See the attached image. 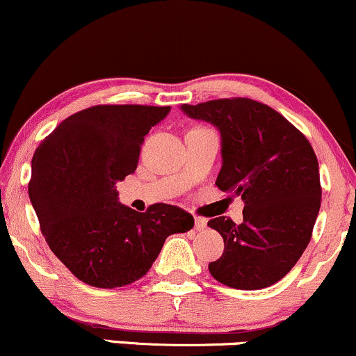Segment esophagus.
<instances>
[{
	"mask_svg": "<svg viewBox=\"0 0 356 356\" xmlns=\"http://www.w3.org/2000/svg\"><path fill=\"white\" fill-rule=\"evenodd\" d=\"M207 223H208V221L202 218V216H195V229H196V232H203V229L207 228Z\"/></svg>",
	"mask_w": 356,
	"mask_h": 356,
	"instance_id": "obj_1",
	"label": "esophagus"
}]
</instances>
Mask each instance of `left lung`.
<instances>
[{"mask_svg":"<svg viewBox=\"0 0 356 356\" xmlns=\"http://www.w3.org/2000/svg\"><path fill=\"white\" fill-rule=\"evenodd\" d=\"M181 111L218 129L216 186L245 203L240 225L227 216L208 221L225 241L221 258L208 265L211 277L236 290L273 285L300 260L320 211L310 141L273 108L250 98L181 104Z\"/></svg>","mask_w":356,"mask_h":356,"instance_id":"8db88e82","label":"left lung"}]
</instances>
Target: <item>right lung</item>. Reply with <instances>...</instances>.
Masks as SVG:
<instances>
[{"mask_svg":"<svg viewBox=\"0 0 356 356\" xmlns=\"http://www.w3.org/2000/svg\"><path fill=\"white\" fill-rule=\"evenodd\" d=\"M170 106L98 104L61 121L36 148L28 193L41 233L78 280L116 288L148 273L173 233L193 228L190 213L118 202L116 183L135 173L145 136Z\"/></svg>","mask_w":356,"mask_h":356,"instance_id":"obj_1","label":"right lung"}]
</instances>
